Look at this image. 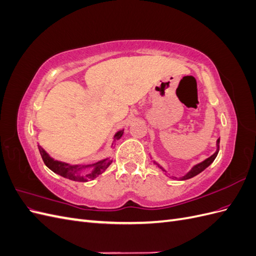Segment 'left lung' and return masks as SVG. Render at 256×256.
<instances>
[{
    "label": "left lung",
    "instance_id": "8db88e82",
    "mask_svg": "<svg viewBox=\"0 0 256 256\" xmlns=\"http://www.w3.org/2000/svg\"><path fill=\"white\" fill-rule=\"evenodd\" d=\"M219 144H220V138H218V141H216V146H218V148H216V152L212 154V156H210L209 158H207L206 160H204L203 162H200V164H198L193 166L191 171H190L187 175H184V177H182V180H189V178L194 177L196 175H198V174H200L202 171H204V170H205L207 166H210V164H212V162H214V160L216 159V154H218V152H219ZM158 168H161L162 171H164V170L162 168L161 166H158Z\"/></svg>",
    "mask_w": 256,
    "mask_h": 256
}]
</instances>
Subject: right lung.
<instances>
[{
  "instance_id": "right-lung-1",
  "label": "right lung",
  "mask_w": 256,
  "mask_h": 256,
  "mask_svg": "<svg viewBox=\"0 0 256 256\" xmlns=\"http://www.w3.org/2000/svg\"><path fill=\"white\" fill-rule=\"evenodd\" d=\"M122 134H124V130L118 131V132L114 136L115 140H118V138L122 136ZM38 150H40V152L42 154V158L44 162V164L47 166L51 171L74 182H83L94 180V178H96L99 174L104 173L106 171V168L112 164V160L104 159L97 162L95 164H90V166H72V164H64V162L52 159L40 145H38ZM90 166L94 168L92 172H88L87 170ZM85 169L87 170L86 172L84 171Z\"/></svg>"
}]
</instances>
